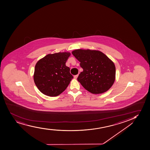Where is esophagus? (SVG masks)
Returning a JSON list of instances; mask_svg holds the SVG:
<instances>
[{
    "instance_id": "1",
    "label": "esophagus",
    "mask_w": 150,
    "mask_h": 150,
    "mask_svg": "<svg viewBox=\"0 0 150 150\" xmlns=\"http://www.w3.org/2000/svg\"><path fill=\"white\" fill-rule=\"evenodd\" d=\"M78 76V75H75V76H74V78L75 79H76L77 78Z\"/></svg>"
}]
</instances>
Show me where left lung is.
<instances>
[{
	"label": "left lung",
	"mask_w": 150,
	"mask_h": 150,
	"mask_svg": "<svg viewBox=\"0 0 150 150\" xmlns=\"http://www.w3.org/2000/svg\"><path fill=\"white\" fill-rule=\"evenodd\" d=\"M72 53L80 62L83 69L77 80L85 89L98 94L106 92L112 86L116 78V67L103 52L79 49L73 51Z\"/></svg>",
	"instance_id": "obj_1"
}]
</instances>
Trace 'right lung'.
Instances as JSON below:
<instances>
[{
  "mask_svg": "<svg viewBox=\"0 0 150 150\" xmlns=\"http://www.w3.org/2000/svg\"><path fill=\"white\" fill-rule=\"evenodd\" d=\"M71 55L70 52L49 54L36 63L33 79L41 92L51 97L61 94L73 78L66 62Z\"/></svg>",
  "mask_w": 150,
  "mask_h": 150,
  "instance_id": "obj_1",
  "label": "right lung"
}]
</instances>
